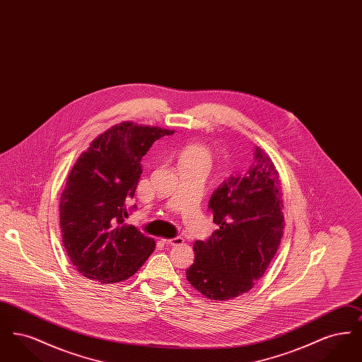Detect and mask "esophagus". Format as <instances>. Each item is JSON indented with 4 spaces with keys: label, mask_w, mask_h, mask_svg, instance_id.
<instances>
[{
    "label": "esophagus",
    "mask_w": 362,
    "mask_h": 362,
    "mask_svg": "<svg viewBox=\"0 0 362 362\" xmlns=\"http://www.w3.org/2000/svg\"><path fill=\"white\" fill-rule=\"evenodd\" d=\"M164 244H171V245H177V244H183L185 240L182 238H173V239H163Z\"/></svg>",
    "instance_id": "obj_1"
}]
</instances>
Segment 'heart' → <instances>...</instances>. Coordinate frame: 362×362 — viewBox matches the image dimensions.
Masks as SVG:
<instances>
[{
	"mask_svg": "<svg viewBox=\"0 0 362 362\" xmlns=\"http://www.w3.org/2000/svg\"><path fill=\"white\" fill-rule=\"evenodd\" d=\"M179 164H189V165H202L209 170L211 164V156L204 145L189 144L179 157Z\"/></svg>",
	"mask_w": 362,
	"mask_h": 362,
	"instance_id": "1",
	"label": "heart"
}]
</instances>
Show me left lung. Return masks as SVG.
I'll return each instance as SVG.
<instances>
[{"label": "left lung", "instance_id": "1", "mask_svg": "<svg viewBox=\"0 0 362 362\" xmlns=\"http://www.w3.org/2000/svg\"><path fill=\"white\" fill-rule=\"evenodd\" d=\"M244 175L230 176L211 194L209 209L218 229L194 243L189 284L210 300L225 301L252 289L274 258L284 233L281 180L260 148Z\"/></svg>", "mask_w": 362, "mask_h": 362}]
</instances>
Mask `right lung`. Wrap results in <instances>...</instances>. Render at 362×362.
I'll list each match as a JSON object with an SVG mask.
<instances>
[{"label": "right lung", "mask_w": 362, "mask_h": 362, "mask_svg": "<svg viewBox=\"0 0 362 362\" xmlns=\"http://www.w3.org/2000/svg\"><path fill=\"white\" fill-rule=\"evenodd\" d=\"M173 130L122 122L95 138L77 158L59 202L64 247L88 279L114 284L134 276L155 250L153 239L124 224L141 160Z\"/></svg>", "instance_id": "1"}]
</instances>
